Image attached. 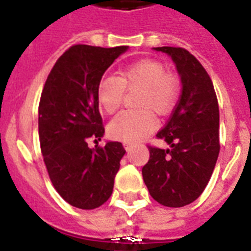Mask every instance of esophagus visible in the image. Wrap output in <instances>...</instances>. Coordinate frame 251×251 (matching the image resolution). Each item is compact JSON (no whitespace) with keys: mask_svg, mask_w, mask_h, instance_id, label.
<instances>
[{"mask_svg":"<svg viewBox=\"0 0 251 251\" xmlns=\"http://www.w3.org/2000/svg\"><path fill=\"white\" fill-rule=\"evenodd\" d=\"M124 147H125L126 151H130V149H131V143H129V142H124Z\"/></svg>","mask_w":251,"mask_h":251,"instance_id":"34e87169","label":"esophagus"}]
</instances>
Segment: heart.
Instances as JSON below:
<instances>
[{
	"label": "heart",
	"instance_id": "b5f03b06",
	"mask_svg": "<svg viewBox=\"0 0 251 251\" xmlns=\"http://www.w3.org/2000/svg\"><path fill=\"white\" fill-rule=\"evenodd\" d=\"M139 87L137 105L145 109L125 110L116 116L108 126V133L114 139L134 142L146 137L156 127V118L146 108L157 114H167L173 109L179 94L177 76L165 73L159 61H135L117 72V78L104 76L96 87L99 106L106 113H114L120 108L124 90Z\"/></svg>",
	"mask_w": 251,
	"mask_h": 251
}]
</instances>
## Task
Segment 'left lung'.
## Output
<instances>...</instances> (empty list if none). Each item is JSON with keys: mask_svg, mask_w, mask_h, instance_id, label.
Listing matches in <instances>:
<instances>
[{"mask_svg": "<svg viewBox=\"0 0 251 251\" xmlns=\"http://www.w3.org/2000/svg\"><path fill=\"white\" fill-rule=\"evenodd\" d=\"M175 62L181 96L157 138L171 149L149 147L142 176L150 194L167 207L190 204L202 194L218 160L219 105L214 84L201 62L182 48L157 47Z\"/></svg>", "mask_w": 251, "mask_h": 251, "instance_id": "left-lung-1", "label": "left lung"}]
</instances>
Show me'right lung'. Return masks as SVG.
<instances>
[{"label":"right lung","instance_id":"obj_1","mask_svg":"<svg viewBox=\"0 0 251 251\" xmlns=\"http://www.w3.org/2000/svg\"><path fill=\"white\" fill-rule=\"evenodd\" d=\"M127 48L74 45L57 60L41 92L39 138L45 167L57 193L76 208L94 210L109 199L126 152L120 142L91 150L87 141L104 137L96 87Z\"/></svg>","mask_w":251,"mask_h":251}]
</instances>
